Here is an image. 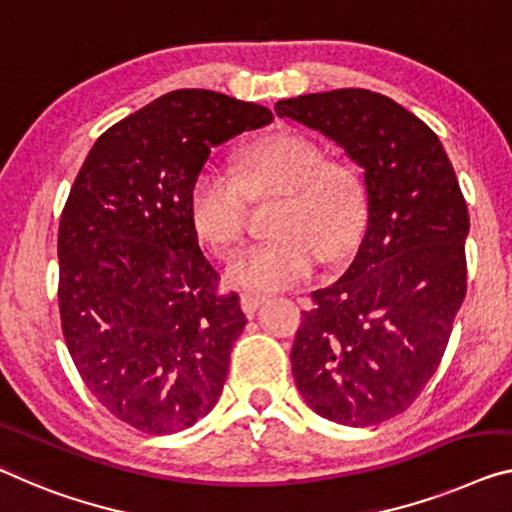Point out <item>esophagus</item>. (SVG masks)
Returning <instances> with one entry per match:
<instances>
[{
    "instance_id": "34e87169",
    "label": "esophagus",
    "mask_w": 512,
    "mask_h": 512,
    "mask_svg": "<svg viewBox=\"0 0 512 512\" xmlns=\"http://www.w3.org/2000/svg\"><path fill=\"white\" fill-rule=\"evenodd\" d=\"M265 300H267V297L261 295V293H242V295H240V306H242V311L247 313V316H254V311H256L258 306H261Z\"/></svg>"
}]
</instances>
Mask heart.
Segmentation results:
<instances>
[{
	"mask_svg": "<svg viewBox=\"0 0 512 512\" xmlns=\"http://www.w3.org/2000/svg\"><path fill=\"white\" fill-rule=\"evenodd\" d=\"M318 141L277 132L251 141L238 157V176L203 164L187 190V217L199 240L229 251L245 235L251 199L281 196L274 235L231 261L233 286L281 290L304 281L318 263L348 256L364 233L368 194L352 164L325 160Z\"/></svg>",
	"mask_w": 512,
	"mask_h": 512,
	"instance_id": "heart-1",
	"label": "heart"
}]
</instances>
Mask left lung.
Segmentation results:
<instances>
[{
  "mask_svg": "<svg viewBox=\"0 0 512 512\" xmlns=\"http://www.w3.org/2000/svg\"><path fill=\"white\" fill-rule=\"evenodd\" d=\"M274 109L364 169L366 233L348 272L311 293L290 364L313 412L373 426L405 412L444 357L467 295L465 196L435 132L382 93L336 89Z\"/></svg>",
  "mask_w": 512,
  "mask_h": 512,
  "instance_id": "8db88e82",
  "label": "left lung"
}]
</instances>
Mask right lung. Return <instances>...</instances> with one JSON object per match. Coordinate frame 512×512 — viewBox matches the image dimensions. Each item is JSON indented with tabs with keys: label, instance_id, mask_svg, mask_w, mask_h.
Here are the masks:
<instances>
[{
	"label": "right lung",
	"instance_id": "1",
	"mask_svg": "<svg viewBox=\"0 0 512 512\" xmlns=\"http://www.w3.org/2000/svg\"><path fill=\"white\" fill-rule=\"evenodd\" d=\"M272 112L224 93L180 89L96 139L59 222V313L77 371L98 403L148 435L194 426L222 396L240 297L187 217L210 151Z\"/></svg>",
	"mask_w": 512,
	"mask_h": 512
}]
</instances>
